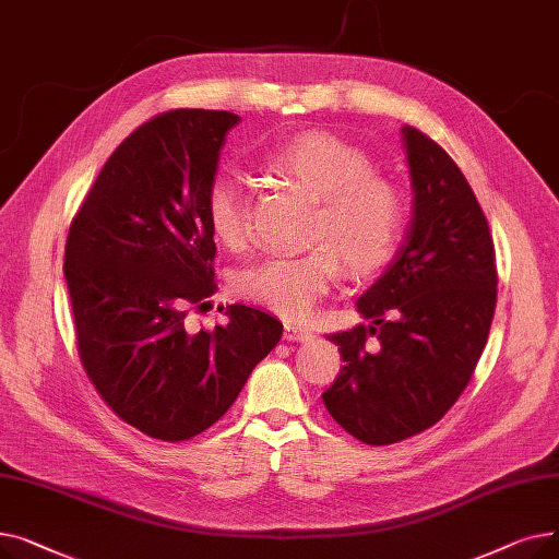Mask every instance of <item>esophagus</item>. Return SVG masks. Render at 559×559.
I'll use <instances>...</instances> for the list:
<instances>
[{"mask_svg": "<svg viewBox=\"0 0 559 559\" xmlns=\"http://www.w3.org/2000/svg\"><path fill=\"white\" fill-rule=\"evenodd\" d=\"M314 337L312 331L297 326V324H285V340L287 342H310Z\"/></svg>", "mask_w": 559, "mask_h": 559, "instance_id": "esophagus-1", "label": "esophagus"}]
</instances>
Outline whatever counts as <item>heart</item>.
Segmentation results:
<instances>
[{
  "label": "heart",
  "mask_w": 559,
  "mask_h": 559,
  "mask_svg": "<svg viewBox=\"0 0 559 559\" xmlns=\"http://www.w3.org/2000/svg\"><path fill=\"white\" fill-rule=\"evenodd\" d=\"M264 167L319 199L306 253H281L249 264L233 278L235 295L301 321L342 276L371 274L394 258L405 228L401 188L373 171V160L326 131H304L272 146ZM203 213L213 238L228 251L249 242V192L240 179L219 174L209 186Z\"/></svg>",
  "instance_id": "b5f03b06"
}]
</instances>
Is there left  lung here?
Masks as SVG:
<instances>
[{
  "label": "left lung",
  "mask_w": 559,
  "mask_h": 559,
  "mask_svg": "<svg viewBox=\"0 0 559 559\" xmlns=\"http://www.w3.org/2000/svg\"><path fill=\"white\" fill-rule=\"evenodd\" d=\"M415 209L388 272L358 299L360 324L329 340L344 367L321 394L331 417L371 447L396 444L442 419L487 344L496 251L487 217L455 160L403 129Z\"/></svg>",
  "instance_id": "8db88e82"
}]
</instances>
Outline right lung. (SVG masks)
<instances>
[{
	"label": "right lung",
	"instance_id": "1",
	"mask_svg": "<svg viewBox=\"0 0 559 559\" xmlns=\"http://www.w3.org/2000/svg\"><path fill=\"white\" fill-rule=\"evenodd\" d=\"M238 122L228 110L154 115L110 154L68 233L81 365L117 417L163 442L219 421L283 335L242 304L226 308L228 324L186 329L217 289L203 201Z\"/></svg>",
	"mask_w": 559,
	"mask_h": 559
}]
</instances>
